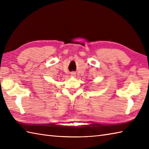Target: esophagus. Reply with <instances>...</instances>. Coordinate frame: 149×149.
Masks as SVG:
<instances>
[{
	"mask_svg": "<svg viewBox=\"0 0 149 149\" xmlns=\"http://www.w3.org/2000/svg\"><path fill=\"white\" fill-rule=\"evenodd\" d=\"M70 75L72 77H75V75H76V74H75V72H72V73H70Z\"/></svg>",
	"mask_w": 149,
	"mask_h": 149,
	"instance_id": "obj_1",
	"label": "esophagus"
}]
</instances>
